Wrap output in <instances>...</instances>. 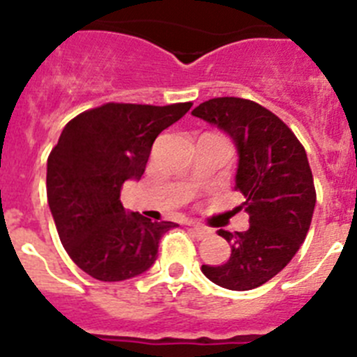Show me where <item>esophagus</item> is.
Returning <instances> with one entry per match:
<instances>
[{"mask_svg": "<svg viewBox=\"0 0 357 357\" xmlns=\"http://www.w3.org/2000/svg\"><path fill=\"white\" fill-rule=\"evenodd\" d=\"M188 225H189V229L193 230V234L197 236V238H206V236L211 232L207 227L200 225V223H197V222H188Z\"/></svg>", "mask_w": 357, "mask_h": 357, "instance_id": "obj_1", "label": "esophagus"}]
</instances>
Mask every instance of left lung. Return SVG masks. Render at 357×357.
<instances>
[{
	"instance_id": "obj_1",
	"label": "left lung",
	"mask_w": 357,
	"mask_h": 357,
	"mask_svg": "<svg viewBox=\"0 0 357 357\" xmlns=\"http://www.w3.org/2000/svg\"><path fill=\"white\" fill-rule=\"evenodd\" d=\"M191 114L234 141L236 189L250 216L245 232L218 230L230 243V257L220 266L202 264V272L222 288L254 289L275 277L307 236L317 204L307 155L282 119L250 100L213 98Z\"/></svg>"
}]
</instances>
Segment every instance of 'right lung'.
Here are the masks:
<instances>
[{"label":"right lung","mask_w":357,"mask_h":357,"mask_svg":"<svg viewBox=\"0 0 357 357\" xmlns=\"http://www.w3.org/2000/svg\"><path fill=\"white\" fill-rule=\"evenodd\" d=\"M193 103H105L73 118L48 157L46 193L56 232L75 264L103 282L146 272L173 222L127 213L119 195L139 181L157 135Z\"/></svg>","instance_id":"add662e5"}]
</instances>
